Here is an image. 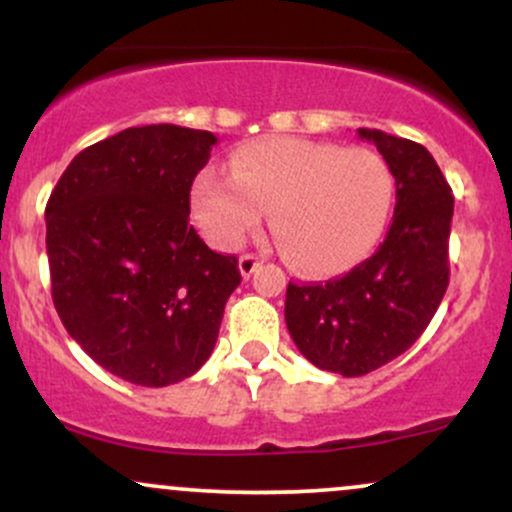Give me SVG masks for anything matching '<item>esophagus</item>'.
<instances>
[{"label":"esophagus","instance_id":"obj_1","mask_svg":"<svg viewBox=\"0 0 512 512\" xmlns=\"http://www.w3.org/2000/svg\"><path fill=\"white\" fill-rule=\"evenodd\" d=\"M260 257L257 255H243L240 257V262H238V269H240V274H243V279H250L252 274L257 272V267H260Z\"/></svg>","mask_w":512,"mask_h":512}]
</instances>
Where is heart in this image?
I'll return each mask as SVG.
<instances>
[{
  "label": "heart",
  "instance_id": "obj_1",
  "mask_svg": "<svg viewBox=\"0 0 512 512\" xmlns=\"http://www.w3.org/2000/svg\"><path fill=\"white\" fill-rule=\"evenodd\" d=\"M395 173L373 149L276 137L240 146L231 175L204 170L192 214L211 245L238 248L272 211V233L298 272L344 274L378 248Z\"/></svg>",
  "mask_w": 512,
  "mask_h": 512
}]
</instances>
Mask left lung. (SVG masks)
<instances>
[{
  "label": "left lung",
  "instance_id": "obj_1",
  "mask_svg": "<svg viewBox=\"0 0 512 512\" xmlns=\"http://www.w3.org/2000/svg\"><path fill=\"white\" fill-rule=\"evenodd\" d=\"M395 173L397 204L378 252L339 279L289 284L286 327L310 363L344 378L385 366L424 334L450 281L452 190L421 144L358 129Z\"/></svg>",
  "mask_w": 512,
  "mask_h": 512
}]
</instances>
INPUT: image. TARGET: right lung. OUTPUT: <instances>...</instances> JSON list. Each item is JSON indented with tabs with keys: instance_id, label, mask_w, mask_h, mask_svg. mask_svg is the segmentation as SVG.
<instances>
[{
	"instance_id": "add662e5",
	"label": "right lung",
	"mask_w": 512,
	"mask_h": 512,
	"mask_svg": "<svg viewBox=\"0 0 512 512\" xmlns=\"http://www.w3.org/2000/svg\"><path fill=\"white\" fill-rule=\"evenodd\" d=\"M216 137L146 125L74 156L45 207L52 301L98 366L144 387L207 363L238 289L233 255L190 226V190Z\"/></svg>"
}]
</instances>
